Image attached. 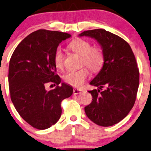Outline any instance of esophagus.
Returning a JSON list of instances; mask_svg holds the SVG:
<instances>
[{
    "label": "esophagus",
    "instance_id": "obj_1",
    "mask_svg": "<svg viewBox=\"0 0 151 151\" xmlns=\"http://www.w3.org/2000/svg\"><path fill=\"white\" fill-rule=\"evenodd\" d=\"M81 92H83V90L81 89H78V88H74L73 90V94H77L81 93Z\"/></svg>",
    "mask_w": 151,
    "mask_h": 151
}]
</instances>
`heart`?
I'll use <instances>...</instances> for the list:
<instances>
[{
	"instance_id": "obj_1",
	"label": "heart",
	"mask_w": 151,
	"mask_h": 151,
	"mask_svg": "<svg viewBox=\"0 0 151 151\" xmlns=\"http://www.w3.org/2000/svg\"><path fill=\"white\" fill-rule=\"evenodd\" d=\"M68 47L71 51L81 56V65H85L92 72H98L101 70L104 63V55L101 48L98 46H91L87 40L74 39ZM64 55L61 48H57L54 55V63L57 68L61 69L63 66ZM89 75V71L86 67L78 70H71L63 76L66 83L74 87L79 88L83 85Z\"/></svg>"
}]
</instances>
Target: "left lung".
<instances>
[{"label":"left lung","instance_id":"1","mask_svg":"<svg viewBox=\"0 0 151 151\" xmlns=\"http://www.w3.org/2000/svg\"><path fill=\"white\" fill-rule=\"evenodd\" d=\"M84 36L95 39L104 55L103 67L90 83L98 89L88 91L92 101L85 107V112L97 125L113 126L127 116L135 102L139 82L135 57L125 40L105 29L88 30L79 35Z\"/></svg>","mask_w":151,"mask_h":151}]
</instances>
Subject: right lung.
I'll use <instances>...</instances> for the list:
<instances>
[{
	"label": "right lung",
	"mask_w": 151,
	"mask_h": 151,
	"mask_svg": "<svg viewBox=\"0 0 151 151\" xmlns=\"http://www.w3.org/2000/svg\"><path fill=\"white\" fill-rule=\"evenodd\" d=\"M71 35L65 32L39 29L20 43L9 61V88L16 110L32 127L44 130L59 121L61 103L70 97L73 88L62 83L55 74L54 55L59 43ZM58 86L48 91L46 83Z\"/></svg>",
	"instance_id": "add662e5"
}]
</instances>
